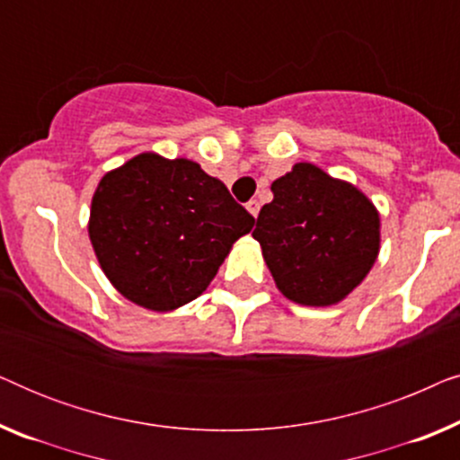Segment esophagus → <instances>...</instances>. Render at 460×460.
I'll list each match as a JSON object with an SVG mask.
<instances>
[{"mask_svg":"<svg viewBox=\"0 0 460 460\" xmlns=\"http://www.w3.org/2000/svg\"><path fill=\"white\" fill-rule=\"evenodd\" d=\"M247 211H249L253 217H257V213H260V200L251 199L249 203H247Z\"/></svg>","mask_w":460,"mask_h":460,"instance_id":"esophagus-1","label":"esophagus"}]
</instances>
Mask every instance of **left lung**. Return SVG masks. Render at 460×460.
I'll use <instances>...</instances> for the list:
<instances>
[{
	"mask_svg": "<svg viewBox=\"0 0 460 460\" xmlns=\"http://www.w3.org/2000/svg\"><path fill=\"white\" fill-rule=\"evenodd\" d=\"M253 238L280 293L295 304L332 305L364 280L379 253V213L348 181L312 163L272 184Z\"/></svg>",
	"mask_w": 460,
	"mask_h": 460,
	"instance_id": "8db88e82",
	"label": "left lung"
}]
</instances>
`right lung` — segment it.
I'll return each instance as SVG.
<instances>
[{"instance_id":"right-lung-1","label":"right lung","mask_w":460,"mask_h":460,"mask_svg":"<svg viewBox=\"0 0 460 460\" xmlns=\"http://www.w3.org/2000/svg\"><path fill=\"white\" fill-rule=\"evenodd\" d=\"M255 217L188 159L144 153L92 199L90 241L112 287L155 312L197 299Z\"/></svg>"}]
</instances>
